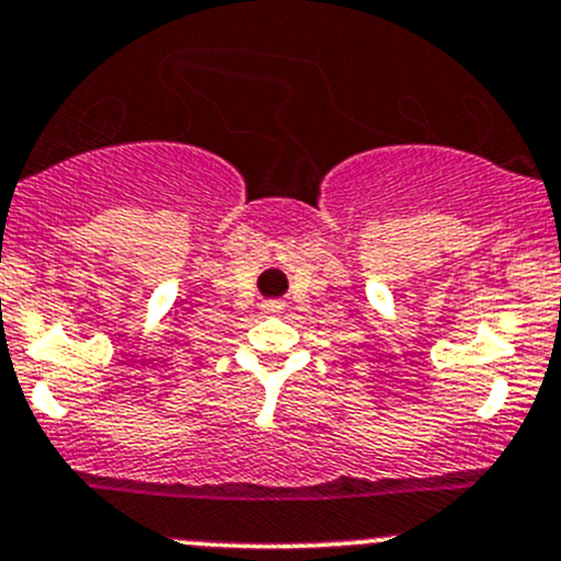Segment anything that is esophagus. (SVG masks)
Masks as SVG:
<instances>
[{
  "mask_svg": "<svg viewBox=\"0 0 561 561\" xmlns=\"http://www.w3.org/2000/svg\"><path fill=\"white\" fill-rule=\"evenodd\" d=\"M282 310H285V301H279V298H268V301H263V312H268V316H279Z\"/></svg>",
  "mask_w": 561,
  "mask_h": 561,
  "instance_id": "obj_1",
  "label": "esophagus"
}]
</instances>
